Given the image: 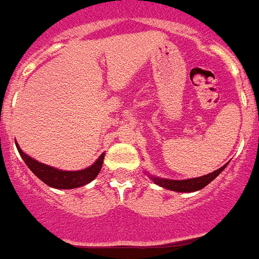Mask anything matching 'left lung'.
Masks as SVG:
<instances>
[{"label":"left lung","instance_id":"1","mask_svg":"<svg viewBox=\"0 0 259 259\" xmlns=\"http://www.w3.org/2000/svg\"><path fill=\"white\" fill-rule=\"evenodd\" d=\"M226 165L221 167L220 169H217L214 172L208 174V175H204V177H199V178H192L186 179V181H172V179H161V178H152L154 184L163 186L165 189L175 190V192H194V190L203 189L204 186L214 181L221 172L222 169L225 168Z\"/></svg>","mask_w":259,"mask_h":259}]
</instances>
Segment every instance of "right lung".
<instances>
[{"label": "right lung", "instance_id": "1", "mask_svg": "<svg viewBox=\"0 0 259 259\" xmlns=\"http://www.w3.org/2000/svg\"><path fill=\"white\" fill-rule=\"evenodd\" d=\"M18 150L24 160V163L31 169V172L37 178L41 179L44 184L51 188H56V189H74V188H80V186H84L91 182L92 179L96 178V175L101 171L103 157H105V153H102L101 157L98 158L96 163L92 164L90 168L81 169V171H59V169L52 168L50 165L38 163L37 160L29 157L19 146Z\"/></svg>", "mask_w": 259, "mask_h": 259}]
</instances>
